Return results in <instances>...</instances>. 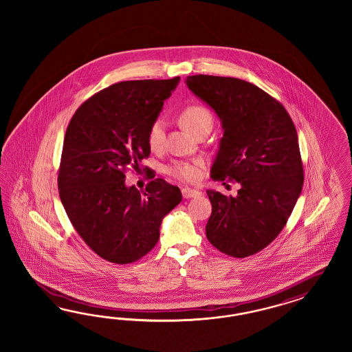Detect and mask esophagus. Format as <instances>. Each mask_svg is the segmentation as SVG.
Here are the masks:
<instances>
[{
  "label": "esophagus",
  "instance_id": "34e87169",
  "mask_svg": "<svg viewBox=\"0 0 352 352\" xmlns=\"http://www.w3.org/2000/svg\"><path fill=\"white\" fill-rule=\"evenodd\" d=\"M182 195H183V197H184V199H191V197L200 196V195H201V192L186 187V188H183V190H182Z\"/></svg>",
  "mask_w": 352,
  "mask_h": 352
}]
</instances>
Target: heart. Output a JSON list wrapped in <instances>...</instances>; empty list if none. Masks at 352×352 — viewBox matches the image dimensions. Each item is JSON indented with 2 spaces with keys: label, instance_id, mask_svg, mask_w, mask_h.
Returning <instances> with one entry per match:
<instances>
[{
  "label": "heart",
  "instance_id": "1",
  "mask_svg": "<svg viewBox=\"0 0 352 352\" xmlns=\"http://www.w3.org/2000/svg\"><path fill=\"white\" fill-rule=\"evenodd\" d=\"M179 120L182 125L195 135H197L203 130H212L213 128V113L210 112V109L201 104H190L184 107L179 115ZM164 122L161 120H156L151 124L147 133L149 148L160 149L164 143ZM203 168V160L175 161L168 168V173L181 181L196 182L201 175Z\"/></svg>",
  "mask_w": 352,
  "mask_h": 352
}]
</instances>
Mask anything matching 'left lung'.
I'll return each mask as SVG.
<instances>
[{"label":"left lung","instance_id":"left-lung-1","mask_svg":"<svg viewBox=\"0 0 352 352\" xmlns=\"http://www.w3.org/2000/svg\"><path fill=\"white\" fill-rule=\"evenodd\" d=\"M186 82L222 120L210 177L240 184L234 197L206 191L212 203L206 237L227 256H253L283 231L302 191L297 130L278 100L244 80L196 75Z\"/></svg>","mask_w":352,"mask_h":352}]
</instances>
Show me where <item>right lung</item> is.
Masks as SVG:
<instances>
[{"mask_svg": "<svg viewBox=\"0 0 352 352\" xmlns=\"http://www.w3.org/2000/svg\"><path fill=\"white\" fill-rule=\"evenodd\" d=\"M178 82L174 77L108 86L77 108L65 130L60 200L86 245L111 263L128 265L149 253L162 218L182 201L179 188L162 178L143 193L125 186L126 173L142 170L148 159L149 126Z\"/></svg>", "mask_w": 352, "mask_h": 352, "instance_id": "add662e5", "label": "right lung"}]
</instances>
